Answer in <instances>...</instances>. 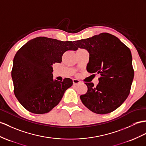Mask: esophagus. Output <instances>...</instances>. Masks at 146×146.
I'll list each match as a JSON object with an SVG mask.
<instances>
[{"instance_id": "esophagus-1", "label": "esophagus", "mask_w": 146, "mask_h": 146, "mask_svg": "<svg viewBox=\"0 0 146 146\" xmlns=\"http://www.w3.org/2000/svg\"><path fill=\"white\" fill-rule=\"evenodd\" d=\"M72 80H73L74 85H77V84H79L80 83V81L79 80H78V79H74Z\"/></svg>"}]
</instances>
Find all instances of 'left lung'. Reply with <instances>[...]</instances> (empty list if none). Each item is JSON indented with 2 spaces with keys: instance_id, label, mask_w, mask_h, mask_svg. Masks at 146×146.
<instances>
[{
  "instance_id": "obj_1",
  "label": "left lung",
  "mask_w": 146,
  "mask_h": 146,
  "mask_svg": "<svg viewBox=\"0 0 146 146\" xmlns=\"http://www.w3.org/2000/svg\"><path fill=\"white\" fill-rule=\"evenodd\" d=\"M77 48L89 53L87 70L100 74L99 83H85L87 93L80 95L82 104L92 112L106 114L118 108L129 94L134 78L132 55L129 48L114 35L102 33L74 41Z\"/></svg>"
}]
</instances>
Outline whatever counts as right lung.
<instances>
[{
	"label": "right lung",
	"mask_w": 146,
	"mask_h": 146,
	"mask_svg": "<svg viewBox=\"0 0 146 146\" xmlns=\"http://www.w3.org/2000/svg\"><path fill=\"white\" fill-rule=\"evenodd\" d=\"M72 41L37 37L28 41L16 53L12 78L14 94L23 107L35 114L48 113L58 105L72 80H54L52 64L62 61V54L76 51Z\"/></svg>",
	"instance_id": "right-lung-1"
}]
</instances>
